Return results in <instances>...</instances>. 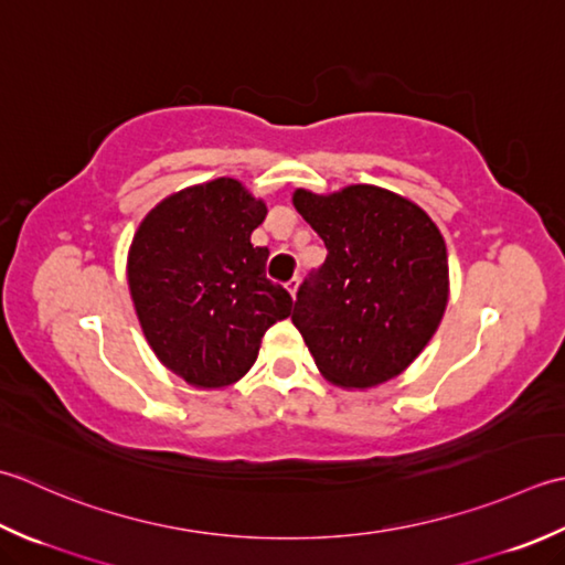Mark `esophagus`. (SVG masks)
I'll use <instances>...</instances> for the list:
<instances>
[{"mask_svg":"<svg viewBox=\"0 0 565 565\" xmlns=\"http://www.w3.org/2000/svg\"><path fill=\"white\" fill-rule=\"evenodd\" d=\"M297 290H299V278H292L290 282H287V292L292 295V299L297 297Z\"/></svg>","mask_w":565,"mask_h":565,"instance_id":"esophagus-1","label":"esophagus"}]
</instances>
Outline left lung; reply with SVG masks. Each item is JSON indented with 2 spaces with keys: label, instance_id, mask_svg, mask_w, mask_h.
Instances as JSON below:
<instances>
[{
  "label": "left lung",
  "instance_id": "1",
  "mask_svg": "<svg viewBox=\"0 0 565 565\" xmlns=\"http://www.w3.org/2000/svg\"><path fill=\"white\" fill-rule=\"evenodd\" d=\"M295 210L329 256L299 287L292 324L319 373L343 390L377 387L427 349L448 305V256L419 204L375 185L299 188Z\"/></svg>",
  "mask_w": 565,
  "mask_h": 565
}]
</instances>
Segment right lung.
Segmentation results:
<instances>
[{
    "instance_id": "add662e5",
    "label": "right lung",
    "mask_w": 565,
    "mask_h": 565,
    "mask_svg": "<svg viewBox=\"0 0 565 565\" xmlns=\"http://www.w3.org/2000/svg\"><path fill=\"white\" fill-rule=\"evenodd\" d=\"M266 214L244 182L216 178L172 192L136 228L126 280L138 324L194 387L238 383L263 333L292 312L290 292L266 278L268 248L250 244Z\"/></svg>"
}]
</instances>
